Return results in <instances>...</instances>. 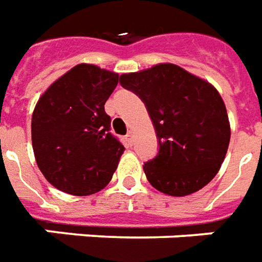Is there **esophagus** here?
<instances>
[{
  "mask_svg": "<svg viewBox=\"0 0 262 262\" xmlns=\"http://www.w3.org/2000/svg\"><path fill=\"white\" fill-rule=\"evenodd\" d=\"M125 139H126V142L132 146V144H133V132L130 130L127 132V135L125 136Z\"/></svg>",
  "mask_w": 262,
  "mask_h": 262,
  "instance_id": "esophagus-1",
  "label": "esophagus"
}]
</instances>
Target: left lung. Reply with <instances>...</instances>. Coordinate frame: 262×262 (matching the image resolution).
Instances as JSON below:
<instances>
[{
  "instance_id": "left-lung-1",
  "label": "left lung",
  "mask_w": 262,
  "mask_h": 262,
  "mask_svg": "<svg viewBox=\"0 0 262 262\" xmlns=\"http://www.w3.org/2000/svg\"><path fill=\"white\" fill-rule=\"evenodd\" d=\"M146 106L159 151L144 163L149 183L169 195H187L213 180L230 143L226 105L217 89L173 63L120 76Z\"/></svg>"
}]
</instances>
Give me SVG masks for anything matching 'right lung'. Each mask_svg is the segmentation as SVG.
I'll list each match as a JSON object with an SVG mask.
<instances>
[{
    "label": "right lung",
    "mask_w": 262,
    "mask_h": 262,
    "mask_svg": "<svg viewBox=\"0 0 262 262\" xmlns=\"http://www.w3.org/2000/svg\"><path fill=\"white\" fill-rule=\"evenodd\" d=\"M119 75L80 63L47 89L32 113L38 167L54 187L89 195L111 182L125 146L111 133L105 103Z\"/></svg>",
    "instance_id": "obj_1"
}]
</instances>
